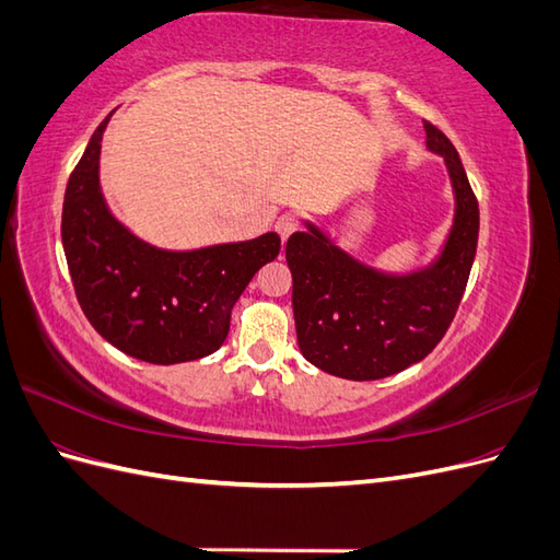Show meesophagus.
<instances>
[{
	"mask_svg": "<svg viewBox=\"0 0 560 560\" xmlns=\"http://www.w3.org/2000/svg\"><path fill=\"white\" fill-rule=\"evenodd\" d=\"M276 231H278V235H280V241L284 243V241L290 238V235L296 231V217H294L292 212L280 214L278 222H276Z\"/></svg>",
	"mask_w": 560,
	"mask_h": 560,
	"instance_id": "obj_1",
	"label": "esophagus"
}]
</instances>
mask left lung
<instances>
[{"instance_id":"obj_1","label":"left lung","mask_w":560,"mask_h":560,"mask_svg":"<svg viewBox=\"0 0 560 560\" xmlns=\"http://www.w3.org/2000/svg\"><path fill=\"white\" fill-rule=\"evenodd\" d=\"M428 149L446 163L455 210L446 243L411 273H387L306 224L284 247L301 354L348 381H378L420 362L460 306L479 241V202L446 135L425 121Z\"/></svg>"}]
</instances>
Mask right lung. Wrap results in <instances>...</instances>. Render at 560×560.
Returning <instances> with one entry per match:
<instances>
[{
  "label": "right lung",
  "mask_w": 560,
  "mask_h": 560,
  "mask_svg": "<svg viewBox=\"0 0 560 560\" xmlns=\"http://www.w3.org/2000/svg\"><path fill=\"white\" fill-rule=\"evenodd\" d=\"M100 124L70 175L62 247L83 315L107 343L149 364H179L222 348L231 311L280 235L200 249H161L128 231L100 189Z\"/></svg>",
  "instance_id": "1"
}]
</instances>
